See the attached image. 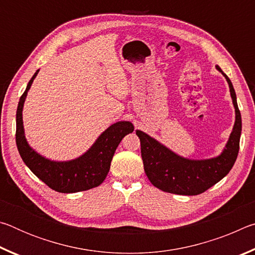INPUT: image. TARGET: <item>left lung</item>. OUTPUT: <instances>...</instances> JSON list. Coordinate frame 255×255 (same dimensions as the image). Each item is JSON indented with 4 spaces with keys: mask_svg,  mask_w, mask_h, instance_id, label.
<instances>
[{
    "mask_svg": "<svg viewBox=\"0 0 255 255\" xmlns=\"http://www.w3.org/2000/svg\"><path fill=\"white\" fill-rule=\"evenodd\" d=\"M216 68L225 76L230 85L235 108V124L225 148L217 157L189 159L179 156L158 143L147 133L136 130L140 139V152L144 170L154 187L175 195L196 196L205 192L228 174L237 158L242 131L241 112L237 107L235 90L228 76L218 65Z\"/></svg>",
    "mask_w": 255,
    "mask_h": 255,
    "instance_id": "8db88e82",
    "label": "left lung"
}]
</instances>
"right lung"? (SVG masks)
<instances>
[{"label":"right lung","mask_w":255,"mask_h":255,"mask_svg":"<svg viewBox=\"0 0 255 255\" xmlns=\"http://www.w3.org/2000/svg\"><path fill=\"white\" fill-rule=\"evenodd\" d=\"M38 70L29 81L27 89L20 98L16 109L15 141L21 158L32 173L50 189L62 193H73L96 188L105 181L114 154L123 138L133 131L129 122H119L106 129L91 148L82 156L67 162H55L45 158L30 147L24 136L22 109L30 86Z\"/></svg>","instance_id":"add662e5"}]
</instances>
